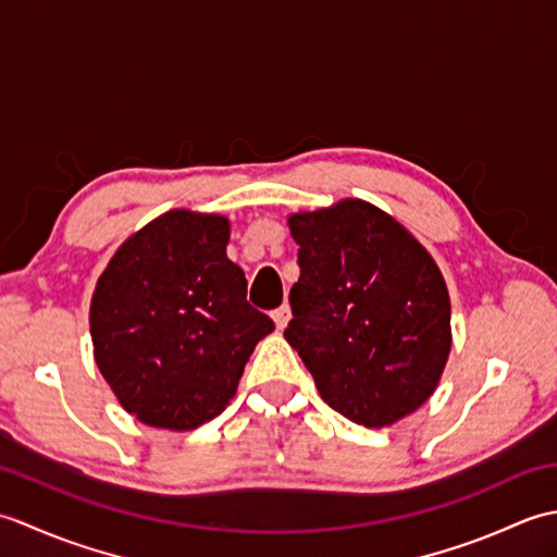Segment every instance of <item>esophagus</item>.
I'll return each instance as SVG.
<instances>
[{"instance_id": "34e87169", "label": "esophagus", "mask_w": 557, "mask_h": 557, "mask_svg": "<svg viewBox=\"0 0 557 557\" xmlns=\"http://www.w3.org/2000/svg\"><path fill=\"white\" fill-rule=\"evenodd\" d=\"M289 318H292V309H289L287 304H282L280 309L272 311V321H275L277 330H285V327H287V323H289Z\"/></svg>"}]
</instances>
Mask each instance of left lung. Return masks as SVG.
I'll list each match as a JSON object with an SVG mask.
<instances>
[{
	"mask_svg": "<svg viewBox=\"0 0 557 557\" xmlns=\"http://www.w3.org/2000/svg\"><path fill=\"white\" fill-rule=\"evenodd\" d=\"M299 282L289 345L318 393L354 423L381 429L417 411L441 381L449 297L431 253L366 200L289 218Z\"/></svg>",
	"mask_w": 557,
	"mask_h": 557,
	"instance_id": "8db88e82",
	"label": "left lung"
}]
</instances>
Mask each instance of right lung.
<instances>
[{
  "label": "right lung",
  "instance_id": "obj_1",
  "mask_svg": "<svg viewBox=\"0 0 557 557\" xmlns=\"http://www.w3.org/2000/svg\"><path fill=\"white\" fill-rule=\"evenodd\" d=\"M227 242V218L170 210L126 239L98 280L96 361L138 421L191 431L215 419L253 347L275 330L246 301Z\"/></svg>",
  "mask_w": 557,
  "mask_h": 557
}]
</instances>
